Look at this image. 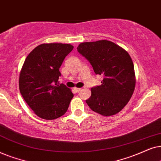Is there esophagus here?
<instances>
[{
    "mask_svg": "<svg viewBox=\"0 0 161 161\" xmlns=\"http://www.w3.org/2000/svg\"><path fill=\"white\" fill-rule=\"evenodd\" d=\"M74 91L76 92V93H77V92L80 91H81V90H82V88H80V87H74Z\"/></svg>",
    "mask_w": 161,
    "mask_h": 161,
    "instance_id": "obj_1",
    "label": "esophagus"
}]
</instances>
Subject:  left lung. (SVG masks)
<instances>
[{
    "label": "left lung",
    "mask_w": 161,
    "mask_h": 161,
    "mask_svg": "<svg viewBox=\"0 0 161 161\" xmlns=\"http://www.w3.org/2000/svg\"><path fill=\"white\" fill-rule=\"evenodd\" d=\"M77 51L90 62L96 74L104 77L102 85L91 88L87 105L104 116L119 113L130 100L136 87L134 65L129 53L105 40L82 42Z\"/></svg>",
    "instance_id": "left-lung-1"
}]
</instances>
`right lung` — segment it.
Returning a JSON list of instances; mask_svg holds the SVG:
<instances>
[{"mask_svg": "<svg viewBox=\"0 0 161 161\" xmlns=\"http://www.w3.org/2000/svg\"><path fill=\"white\" fill-rule=\"evenodd\" d=\"M70 44L43 43L25 59L19 77V88L25 102L40 118L53 120L68 110L74 94L59 85V68L73 50Z\"/></svg>", "mask_w": 161, "mask_h": 161, "instance_id": "right-lung-1", "label": "right lung"}]
</instances>
